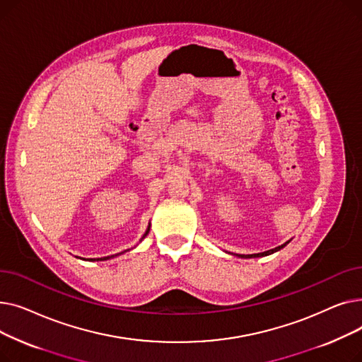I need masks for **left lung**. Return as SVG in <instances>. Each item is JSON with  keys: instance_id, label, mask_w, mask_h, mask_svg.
Segmentation results:
<instances>
[{"instance_id": "1", "label": "left lung", "mask_w": 362, "mask_h": 362, "mask_svg": "<svg viewBox=\"0 0 362 362\" xmlns=\"http://www.w3.org/2000/svg\"><path fill=\"white\" fill-rule=\"evenodd\" d=\"M289 243V240L288 242H284L283 245H280V246H277V248H274V250H270V251H265V252H259V254H251V255H239V254H236L238 257H240V258H258V257H267V255H272V254H274V252H277V251H280L281 248H284V246H286Z\"/></svg>"}]
</instances>
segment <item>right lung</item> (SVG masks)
Wrapping results in <instances>:
<instances>
[{"label": "right lung", "instance_id": "1", "mask_svg": "<svg viewBox=\"0 0 362 362\" xmlns=\"http://www.w3.org/2000/svg\"><path fill=\"white\" fill-rule=\"evenodd\" d=\"M148 232H149V226H148V229H146V232H145V235H144V236H142V239H144V238H145V236H146V235H148ZM142 239H141V240H142ZM112 257H114V255H111V257H104V258H98V261H104V259H110V258H112Z\"/></svg>", "mask_w": 362, "mask_h": 362}]
</instances>
